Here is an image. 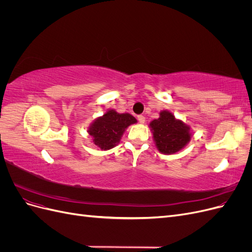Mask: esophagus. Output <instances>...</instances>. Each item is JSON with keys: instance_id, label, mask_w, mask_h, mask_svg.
Segmentation results:
<instances>
[{"instance_id": "34e87169", "label": "esophagus", "mask_w": 252, "mask_h": 252, "mask_svg": "<svg viewBox=\"0 0 252 252\" xmlns=\"http://www.w3.org/2000/svg\"><path fill=\"white\" fill-rule=\"evenodd\" d=\"M138 120H139V122H140L141 124L145 123V117L142 116V114H141V116H138Z\"/></svg>"}]
</instances>
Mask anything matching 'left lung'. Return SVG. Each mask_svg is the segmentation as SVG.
<instances>
[{
    "mask_svg": "<svg viewBox=\"0 0 252 252\" xmlns=\"http://www.w3.org/2000/svg\"><path fill=\"white\" fill-rule=\"evenodd\" d=\"M157 148L164 155H173L184 148L191 139L190 127L177 120L167 110L159 113V118L150 123Z\"/></svg>",
    "mask_w": 252,
    "mask_h": 252,
    "instance_id": "1",
    "label": "left lung"
}]
</instances>
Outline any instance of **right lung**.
<instances>
[{
	"mask_svg": "<svg viewBox=\"0 0 252 252\" xmlns=\"http://www.w3.org/2000/svg\"><path fill=\"white\" fill-rule=\"evenodd\" d=\"M134 123H136V120L131 114L119 113L110 109L91 124L88 132L94 138V143L97 147L107 150L116 146L125 129Z\"/></svg>",
	"mask_w": 252,
	"mask_h": 252,
	"instance_id": "obj_1",
	"label": "right lung"
}]
</instances>
